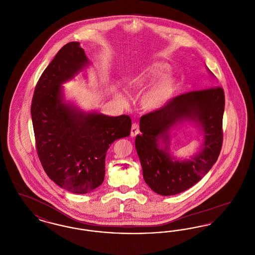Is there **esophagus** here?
Instances as JSON below:
<instances>
[{
    "mask_svg": "<svg viewBox=\"0 0 255 255\" xmlns=\"http://www.w3.org/2000/svg\"><path fill=\"white\" fill-rule=\"evenodd\" d=\"M138 133H139V126L137 123H133L132 128H131V136L133 137Z\"/></svg>",
    "mask_w": 255,
    "mask_h": 255,
    "instance_id": "esophagus-1",
    "label": "esophagus"
}]
</instances>
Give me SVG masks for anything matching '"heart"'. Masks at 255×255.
Instances as JSON below:
<instances>
[{"label":"heart","instance_id":"1","mask_svg":"<svg viewBox=\"0 0 255 255\" xmlns=\"http://www.w3.org/2000/svg\"><path fill=\"white\" fill-rule=\"evenodd\" d=\"M169 68L163 62H154L147 65L140 72L126 79V87L132 93H139L153 82L141 97V106L147 111H157L165 107L179 90V81L172 75H166ZM116 96L122 101L125 97L119 89H115Z\"/></svg>","mask_w":255,"mask_h":255}]
</instances>
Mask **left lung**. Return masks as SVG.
<instances>
[{"label":"left lung","instance_id":"1","mask_svg":"<svg viewBox=\"0 0 255 255\" xmlns=\"http://www.w3.org/2000/svg\"><path fill=\"white\" fill-rule=\"evenodd\" d=\"M208 73L213 75L209 70ZM224 111V90L215 87L178 96L162 109L140 118L141 134L136 135L134 145L143 179L154 192L162 196L179 194L211 169L223 144ZM183 122L194 123L204 136L200 151L188 160L169 154L170 131Z\"/></svg>","mask_w":255,"mask_h":255}]
</instances>
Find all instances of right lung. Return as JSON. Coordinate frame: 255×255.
<instances>
[{"mask_svg": "<svg viewBox=\"0 0 255 255\" xmlns=\"http://www.w3.org/2000/svg\"><path fill=\"white\" fill-rule=\"evenodd\" d=\"M89 64L79 42L65 45L42 73L31 104L42 166L50 180L76 194L103 182L107 150L115 140L129 136L132 126L129 116L85 112L65 100L62 84Z\"/></svg>", "mask_w": 255, "mask_h": 255, "instance_id": "right-lung-1", "label": "right lung"}]
</instances>
